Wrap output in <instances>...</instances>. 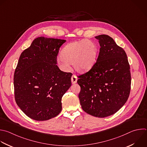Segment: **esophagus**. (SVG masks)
Wrapping results in <instances>:
<instances>
[{
  "label": "esophagus",
  "instance_id": "1",
  "mask_svg": "<svg viewBox=\"0 0 147 147\" xmlns=\"http://www.w3.org/2000/svg\"><path fill=\"white\" fill-rule=\"evenodd\" d=\"M71 82H72L73 84H76V83L77 82V77L76 76V75L73 74V75L71 76Z\"/></svg>",
  "mask_w": 147,
  "mask_h": 147
}]
</instances>
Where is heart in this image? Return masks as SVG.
<instances>
[{
  "instance_id": "obj_1",
  "label": "heart",
  "mask_w": 147,
  "mask_h": 147,
  "mask_svg": "<svg viewBox=\"0 0 147 147\" xmlns=\"http://www.w3.org/2000/svg\"><path fill=\"white\" fill-rule=\"evenodd\" d=\"M98 48L93 41L89 40L76 41L67 44L62 50L58 58L59 65L63 69L73 64L74 69L80 73L90 70L94 66Z\"/></svg>"
}]
</instances>
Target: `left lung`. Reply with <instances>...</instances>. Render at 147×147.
<instances>
[{
	"mask_svg": "<svg viewBox=\"0 0 147 147\" xmlns=\"http://www.w3.org/2000/svg\"><path fill=\"white\" fill-rule=\"evenodd\" d=\"M100 50L92 68L79 76L78 95L82 110L104 118L117 113L126 102L131 88V74L123 49L106 34L95 37Z\"/></svg>",
	"mask_w": 147,
	"mask_h": 147,
	"instance_id": "8db88e82",
	"label": "left lung"
}]
</instances>
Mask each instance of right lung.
Wrapping results in <instances>:
<instances>
[{
    "label": "right lung",
    "instance_id": "obj_1",
    "mask_svg": "<svg viewBox=\"0 0 147 147\" xmlns=\"http://www.w3.org/2000/svg\"><path fill=\"white\" fill-rule=\"evenodd\" d=\"M65 40L39 37L21 54L14 74V97L30 118L46 121L62 110V97L71 85V73L61 71L57 56Z\"/></svg>",
    "mask_w": 147,
    "mask_h": 147
}]
</instances>
